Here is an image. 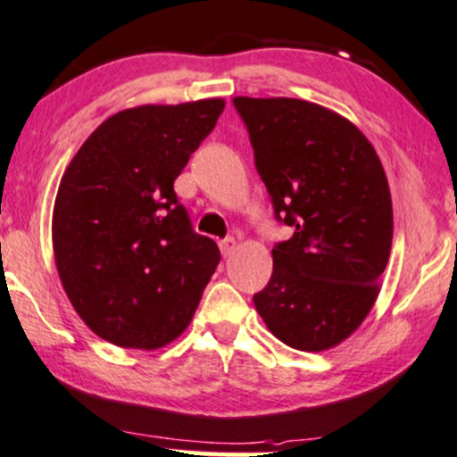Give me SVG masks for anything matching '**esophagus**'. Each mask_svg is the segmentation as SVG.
Returning a JSON list of instances; mask_svg holds the SVG:
<instances>
[{
  "label": "esophagus",
  "mask_w": 457,
  "mask_h": 457,
  "mask_svg": "<svg viewBox=\"0 0 457 457\" xmlns=\"http://www.w3.org/2000/svg\"><path fill=\"white\" fill-rule=\"evenodd\" d=\"M219 248H221V253L225 257L232 255V253L236 251V238H234V236H228V238H223L221 242H219Z\"/></svg>",
  "instance_id": "obj_1"
}]
</instances>
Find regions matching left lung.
I'll return each instance as SVG.
<instances>
[{"instance_id":"1","label":"left lung","mask_w":457,"mask_h":457,"mask_svg":"<svg viewBox=\"0 0 457 457\" xmlns=\"http://www.w3.org/2000/svg\"><path fill=\"white\" fill-rule=\"evenodd\" d=\"M276 221L295 232L271 248L255 308L282 344L322 352L344 342L378 299L392 246V200L367 137L331 109L236 96Z\"/></svg>"}]
</instances>
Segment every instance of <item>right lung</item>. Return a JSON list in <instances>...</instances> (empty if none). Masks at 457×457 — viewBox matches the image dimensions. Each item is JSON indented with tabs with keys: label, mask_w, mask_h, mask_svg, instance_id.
<instances>
[{
	"label": "right lung",
	"mask_w": 457,
	"mask_h": 457,
	"mask_svg": "<svg viewBox=\"0 0 457 457\" xmlns=\"http://www.w3.org/2000/svg\"><path fill=\"white\" fill-rule=\"evenodd\" d=\"M225 103L143 105L105 120L61 179L52 245L86 325L122 348L155 350L186 331L221 253L194 232L175 179Z\"/></svg>",
	"instance_id": "obj_1"
}]
</instances>
